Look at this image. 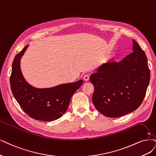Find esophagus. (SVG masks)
I'll return each instance as SVG.
<instances>
[{"label":"esophagus","instance_id":"1","mask_svg":"<svg viewBox=\"0 0 156 156\" xmlns=\"http://www.w3.org/2000/svg\"><path fill=\"white\" fill-rule=\"evenodd\" d=\"M83 80H85V81H88V80H89V75L87 74H85L83 76Z\"/></svg>","mask_w":156,"mask_h":156}]
</instances>
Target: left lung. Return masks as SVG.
<instances>
[{
	"label": "left lung",
	"mask_w": 156,
	"mask_h": 156,
	"mask_svg": "<svg viewBox=\"0 0 156 156\" xmlns=\"http://www.w3.org/2000/svg\"><path fill=\"white\" fill-rule=\"evenodd\" d=\"M132 49L122 61L107 62L90 75L93 102L105 116L118 118L136 110L146 95L151 78L147 58L134 40Z\"/></svg>",
	"instance_id": "8db88e82"
}]
</instances>
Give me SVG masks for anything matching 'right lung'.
<instances>
[{"label":"right lung","mask_w":156,"mask_h":156,"mask_svg":"<svg viewBox=\"0 0 156 156\" xmlns=\"http://www.w3.org/2000/svg\"><path fill=\"white\" fill-rule=\"evenodd\" d=\"M28 45L17 54L13 62L10 85L15 98L28 116L40 121L49 122L62 116L69 107L73 94L83 80L64 83L47 89H38L29 84L20 70V59Z\"/></svg>","instance_id":"add662e5"}]
</instances>
